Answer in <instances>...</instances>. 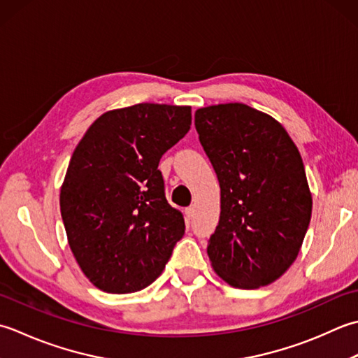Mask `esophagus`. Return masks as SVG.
I'll return each instance as SVG.
<instances>
[{
	"label": "esophagus",
	"mask_w": 358,
	"mask_h": 358,
	"mask_svg": "<svg viewBox=\"0 0 358 358\" xmlns=\"http://www.w3.org/2000/svg\"><path fill=\"white\" fill-rule=\"evenodd\" d=\"M185 216L188 217V220H193V216H194V207L185 208Z\"/></svg>",
	"instance_id": "34e87169"
}]
</instances>
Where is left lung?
<instances>
[{
  "instance_id": "1",
  "label": "left lung",
  "mask_w": 358,
  "mask_h": 358,
  "mask_svg": "<svg viewBox=\"0 0 358 358\" xmlns=\"http://www.w3.org/2000/svg\"><path fill=\"white\" fill-rule=\"evenodd\" d=\"M194 127L221 187L211 267L233 287L267 286L294 264L310 222L300 151L280 122L244 103L199 108Z\"/></svg>"
}]
</instances>
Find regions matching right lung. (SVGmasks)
Segmentation results:
<instances>
[{"label":"right lung","instance_id":"right-lung-1","mask_svg":"<svg viewBox=\"0 0 358 358\" xmlns=\"http://www.w3.org/2000/svg\"><path fill=\"white\" fill-rule=\"evenodd\" d=\"M189 125V106L113 109L72 152L62 217L74 258L97 289L131 294L150 286L184 236V216L166 201L157 166Z\"/></svg>","mask_w":358,"mask_h":358}]
</instances>
